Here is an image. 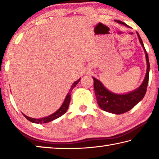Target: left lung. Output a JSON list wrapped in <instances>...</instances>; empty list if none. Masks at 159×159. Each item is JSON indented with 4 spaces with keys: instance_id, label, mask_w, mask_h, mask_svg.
Listing matches in <instances>:
<instances>
[{
    "instance_id": "obj_1",
    "label": "left lung",
    "mask_w": 159,
    "mask_h": 159,
    "mask_svg": "<svg viewBox=\"0 0 159 159\" xmlns=\"http://www.w3.org/2000/svg\"><path fill=\"white\" fill-rule=\"evenodd\" d=\"M115 21L130 28V26L121 21L115 20ZM137 34H138L139 41L140 42L142 48H144L145 55H146L147 69L144 79L142 85L136 90L121 95V94H116L110 92L99 80L93 77L94 80V90H95L97 102H98L99 107L104 111L115 114H123V113L127 112L133 109L139 102H140L143 99L146 94L149 75V57H148L147 52L144 48L143 42L138 32H137Z\"/></svg>"
}]
</instances>
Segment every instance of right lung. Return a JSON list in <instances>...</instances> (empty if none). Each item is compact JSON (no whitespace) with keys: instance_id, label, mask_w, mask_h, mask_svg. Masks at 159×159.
<instances>
[{"instance_id":"obj_1","label":"right lung","mask_w":159,"mask_h":159,"mask_svg":"<svg viewBox=\"0 0 159 159\" xmlns=\"http://www.w3.org/2000/svg\"><path fill=\"white\" fill-rule=\"evenodd\" d=\"M80 79H79L78 80H76V81H75L73 83V84H72L71 88H70V90H69V93L67 94V95L66 96V98H65V99H64L62 105L60 107V108L57 111L53 113L52 114L48 116H46V117L42 118H30V117L27 116H26L25 114H22L23 116L26 118V119L29 120V121H31L32 123H48V122H50V121H52V120L56 119V118H58L59 117L61 116H62L64 114H65L66 111H67V109H68L70 101H71V93L72 90H73V88H74V87H76L77 83L80 81Z\"/></svg>"}]
</instances>
